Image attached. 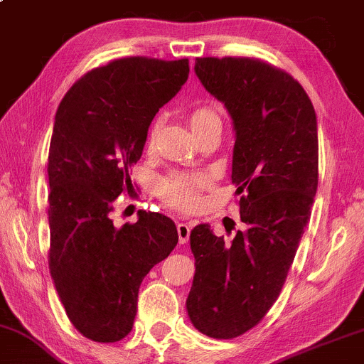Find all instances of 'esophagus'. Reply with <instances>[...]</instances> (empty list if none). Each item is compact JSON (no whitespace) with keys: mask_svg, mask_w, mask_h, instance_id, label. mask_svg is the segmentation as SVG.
Instances as JSON below:
<instances>
[{"mask_svg":"<svg viewBox=\"0 0 364 364\" xmlns=\"http://www.w3.org/2000/svg\"><path fill=\"white\" fill-rule=\"evenodd\" d=\"M177 232H178V241H181V245L187 243V241H189V236H191V224L189 223H178Z\"/></svg>","mask_w":364,"mask_h":364,"instance_id":"esophagus-1","label":"esophagus"}]
</instances>
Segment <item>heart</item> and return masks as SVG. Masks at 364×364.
<instances>
[{
  "mask_svg": "<svg viewBox=\"0 0 364 364\" xmlns=\"http://www.w3.org/2000/svg\"><path fill=\"white\" fill-rule=\"evenodd\" d=\"M189 119L192 129H196L205 123H209V121L218 119V116L209 107H196L191 113ZM156 129H159V121H155L150 129H148V145L154 143ZM205 183H208V177L205 175L172 173L159 182V196L170 205L189 210L199 204V191L203 189Z\"/></svg>",
  "mask_w": 364,
  "mask_h": 364,
  "instance_id": "b5f03b06",
  "label": "heart"
}]
</instances>
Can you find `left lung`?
<instances>
[{"label": "left lung", "instance_id": "obj_1", "mask_svg": "<svg viewBox=\"0 0 364 364\" xmlns=\"http://www.w3.org/2000/svg\"><path fill=\"white\" fill-rule=\"evenodd\" d=\"M196 75L221 101L235 129L231 181L246 224L232 241L209 224L191 231L196 273L186 307L197 331L245 334L280 295L317 192L316 111L290 74L248 57H204Z\"/></svg>", "mask_w": 364, "mask_h": 364}]
</instances>
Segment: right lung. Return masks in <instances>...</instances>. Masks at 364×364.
Listing matches in <instances>:
<instances>
[{"label":"right lung","instance_id":"right-lung-1","mask_svg":"<svg viewBox=\"0 0 364 364\" xmlns=\"http://www.w3.org/2000/svg\"><path fill=\"white\" fill-rule=\"evenodd\" d=\"M189 60L127 57L79 79L58 105L48 151V268L75 329L96 343L129 334L138 289L177 246L173 221L138 213L116 228L114 199L133 186L151 119L181 91Z\"/></svg>","mask_w":364,"mask_h":364}]
</instances>
